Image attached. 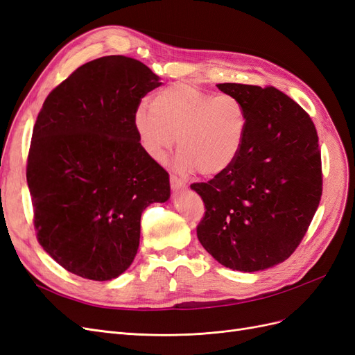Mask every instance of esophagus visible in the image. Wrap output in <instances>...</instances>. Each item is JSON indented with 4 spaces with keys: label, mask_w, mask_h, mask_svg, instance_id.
<instances>
[{
    "label": "esophagus",
    "mask_w": 355,
    "mask_h": 355,
    "mask_svg": "<svg viewBox=\"0 0 355 355\" xmlns=\"http://www.w3.org/2000/svg\"><path fill=\"white\" fill-rule=\"evenodd\" d=\"M170 185L171 188H173L175 191H180V189H185L187 188V184L182 179H179L178 176H170Z\"/></svg>",
    "instance_id": "1"
}]
</instances>
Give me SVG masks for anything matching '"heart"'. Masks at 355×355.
I'll return each mask as SVG.
<instances>
[{
    "mask_svg": "<svg viewBox=\"0 0 355 355\" xmlns=\"http://www.w3.org/2000/svg\"><path fill=\"white\" fill-rule=\"evenodd\" d=\"M133 127L144 151L157 163H163L178 142V171L218 176L240 157L249 114L234 94L173 84L153 96L149 110L139 106Z\"/></svg>",
    "mask_w": 355,
    "mask_h": 355,
    "instance_id": "1",
    "label": "heart"
}]
</instances>
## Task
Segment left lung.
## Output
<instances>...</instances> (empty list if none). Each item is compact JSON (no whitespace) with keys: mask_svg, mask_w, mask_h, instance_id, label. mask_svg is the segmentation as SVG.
<instances>
[{"mask_svg":"<svg viewBox=\"0 0 355 355\" xmlns=\"http://www.w3.org/2000/svg\"><path fill=\"white\" fill-rule=\"evenodd\" d=\"M249 114L245 142L225 173L191 188L206 211L201 245L243 272L286 261L302 241L323 192L321 154L309 115L275 87L223 83Z\"/></svg>","mask_w":355,"mask_h":355,"instance_id":"obj_1","label":"left lung"}]
</instances>
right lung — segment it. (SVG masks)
I'll use <instances>...</instances> for the list:
<instances>
[{
	"label": "right lung",
	"mask_w": 355,
	"mask_h": 355,
	"mask_svg": "<svg viewBox=\"0 0 355 355\" xmlns=\"http://www.w3.org/2000/svg\"><path fill=\"white\" fill-rule=\"evenodd\" d=\"M157 75L127 56L84 63L37 116L26 180L37 240L67 271L106 282L132 265L142 211L170 197L168 173L139 142L133 114Z\"/></svg>",
	"instance_id": "obj_1"
}]
</instances>
